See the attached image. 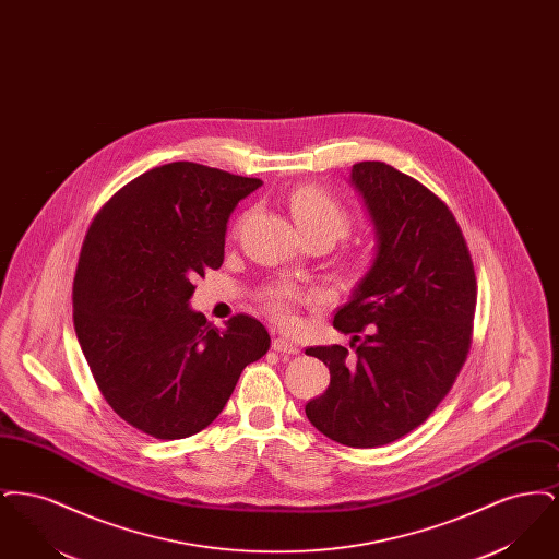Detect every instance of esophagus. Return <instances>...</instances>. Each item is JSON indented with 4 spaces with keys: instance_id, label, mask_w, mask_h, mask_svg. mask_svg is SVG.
<instances>
[{
    "instance_id": "obj_1",
    "label": "esophagus",
    "mask_w": 559,
    "mask_h": 559,
    "mask_svg": "<svg viewBox=\"0 0 559 559\" xmlns=\"http://www.w3.org/2000/svg\"><path fill=\"white\" fill-rule=\"evenodd\" d=\"M272 347H274L278 354H299V347L295 346L289 340H285V337H274Z\"/></svg>"
}]
</instances>
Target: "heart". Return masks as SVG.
<instances>
[{
    "label": "heart",
    "mask_w": 559,
    "mask_h": 559,
    "mask_svg": "<svg viewBox=\"0 0 559 559\" xmlns=\"http://www.w3.org/2000/svg\"><path fill=\"white\" fill-rule=\"evenodd\" d=\"M289 210L295 224L306 237L329 235L337 240L346 237L352 228V215L346 205L317 185L295 188L289 197ZM308 299H312V293H306L287 281L274 283L264 292L266 310L281 324H293L295 308Z\"/></svg>",
    "instance_id": "b5f03b06"
}]
</instances>
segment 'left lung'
Wrapping results in <instances>:
<instances>
[{"mask_svg":"<svg viewBox=\"0 0 559 559\" xmlns=\"http://www.w3.org/2000/svg\"><path fill=\"white\" fill-rule=\"evenodd\" d=\"M377 228V258L333 326L344 346L308 347L331 383L306 404L326 438L374 449L421 426L451 392L474 333L478 299L467 240L449 205L381 160L352 165Z\"/></svg>","mask_w":559,"mask_h":559,"instance_id":"1","label":"left lung"}]
</instances>
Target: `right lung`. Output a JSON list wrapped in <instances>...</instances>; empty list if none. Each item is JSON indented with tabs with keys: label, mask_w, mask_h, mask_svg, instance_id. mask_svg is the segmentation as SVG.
Wrapping results in <instances>:
<instances>
[{
	"label": "right lung",
	"mask_w": 559,
	"mask_h": 559,
	"mask_svg": "<svg viewBox=\"0 0 559 559\" xmlns=\"http://www.w3.org/2000/svg\"><path fill=\"white\" fill-rule=\"evenodd\" d=\"M262 187L192 160L155 167L92 219L73 278L81 352L108 406L130 426L180 440L212 424L270 335L237 314L224 329L188 308L194 278L224 262L226 222Z\"/></svg>",
	"instance_id": "add662e5"
}]
</instances>
